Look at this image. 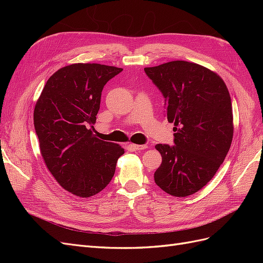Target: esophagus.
<instances>
[{
    "label": "esophagus",
    "mask_w": 263,
    "mask_h": 263,
    "mask_svg": "<svg viewBox=\"0 0 263 263\" xmlns=\"http://www.w3.org/2000/svg\"><path fill=\"white\" fill-rule=\"evenodd\" d=\"M132 148L134 150H144L146 148H148L147 145H132Z\"/></svg>",
    "instance_id": "1"
}]
</instances>
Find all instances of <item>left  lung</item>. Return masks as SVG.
Returning <instances> with one entry per match:
<instances>
[{"label":"left lung","mask_w":263,"mask_h":263,"mask_svg":"<svg viewBox=\"0 0 263 263\" xmlns=\"http://www.w3.org/2000/svg\"><path fill=\"white\" fill-rule=\"evenodd\" d=\"M145 72L162 93L165 116L176 132L174 146L156 145L162 157L156 184L173 196L194 194L212 180L232 145L227 86L210 69L182 60L145 68Z\"/></svg>","instance_id":"8db88e82"}]
</instances>
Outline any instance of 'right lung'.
Instances as JSON below:
<instances>
[{"label": "right lung", "mask_w": 263, "mask_h": 263, "mask_svg": "<svg viewBox=\"0 0 263 263\" xmlns=\"http://www.w3.org/2000/svg\"><path fill=\"white\" fill-rule=\"evenodd\" d=\"M122 71L100 63L63 67L48 79L35 105L34 126L47 168L77 196L101 192L124 154L121 146L87 128L97 121L103 87Z\"/></svg>", "instance_id": "add662e5"}]
</instances>
